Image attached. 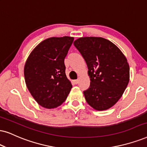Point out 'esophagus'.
<instances>
[{
    "mask_svg": "<svg viewBox=\"0 0 147 147\" xmlns=\"http://www.w3.org/2000/svg\"><path fill=\"white\" fill-rule=\"evenodd\" d=\"M79 79H76V80H73V83H75V84H77L78 83H79Z\"/></svg>",
    "mask_w": 147,
    "mask_h": 147,
    "instance_id": "1",
    "label": "esophagus"
}]
</instances>
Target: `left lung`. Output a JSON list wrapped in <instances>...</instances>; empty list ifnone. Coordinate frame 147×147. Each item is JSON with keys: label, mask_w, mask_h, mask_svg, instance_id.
<instances>
[{"label": "left lung", "mask_w": 147, "mask_h": 147, "mask_svg": "<svg viewBox=\"0 0 147 147\" xmlns=\"http://www.w3.org/2000/svg\"><path fill=\"white\" fill-rule=\"evenodd\" d=\"M86 62L90 87L83 92L89 105L105 111L117 102L129 81L127 59L110 40L102 37H81L74 42Z\"/></svg>", "instance_id": "left-lung-1"}]
</instances>
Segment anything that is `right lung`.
Wrapping results in <instances>:
<instances>
[{"mask_svg":"<svg viewBox=\"0 0 147 147\" xmlns=\"http://www.w3.org/2000/svg\"><path fill=\"white\" fill-rule=\"evenodd\" d=\"M73 37H51L31 52L24 66V78L30 93L38 105L54 109L66 100L72 88L66 77L64 59Z\"/></svg>","mask_w":147,"mask_h":147,"instance_id":"obj_1","label":"right lung"}]
</instances>
